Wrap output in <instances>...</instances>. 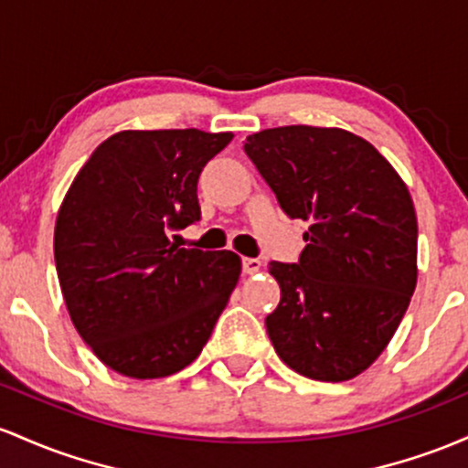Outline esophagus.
Instances as JSON below:
<instances>
[{"label": "esophagus", "mask_w": 468, "mask_h": 468, "mask_svg": "<svg viewBox=\"0 0 468 468\" xmlns=\"http://www.w3.org/2000/svg\"><path fill=\"white\" fill-rule=\"evenodd\" d=\"M243 271L245 274H256V271H261V261L259 259H243Z\"/></svg>", "instance_id": "34e87169"}]
</instances>
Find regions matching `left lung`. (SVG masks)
<instances>
[{
  "mask_svg": "<svg viewBox=\"0 0 468 468\" xmlns=\"http://www.w3.org/2000/svg\"><path fill=\"white\" fill-rule=\"evenodd\" d=\"M245 152L282 212L309 223L298 262H270L281 303L265 318L276 354L312 380L356 378L389 345L418 281L411 194L369 141L282 125Z\"/></svg>",
  "mask_w": 468,
  "mask_h": 468,
  "instance_id": "left-lung-1",
  "label": "left lung"
}]
</instances>
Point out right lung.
<instances>
[{"mask_svg": "<svg viewBox=\"0 0 468 468\" xmlns=\"http://www.w3.org/2000/svg\"><path fill=\"white\" fill-rule=\"evenodd\" d=\"M232 133L123 130L72 181L55 262L72 324L103 365L150 380L197 360L240 276L234 251L167 236L201 218L197 183Z\"/></svg>", "mask_w": 468, "mask_h": 468, "instance_id": "obj_1", "label": "right lung"}]
</instances>
